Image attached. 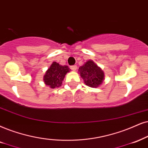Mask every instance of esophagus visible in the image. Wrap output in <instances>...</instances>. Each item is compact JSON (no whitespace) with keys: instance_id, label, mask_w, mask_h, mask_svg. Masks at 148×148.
I'll list each match as a JSON object with an SVG mask.
<instances>
[{"instance_id":"34e87169","label":"esophagus","mask_w":148,"mask_h":148,"mask_svg":"<svg viewBox=\"0 0 148 148\" xmlns=\"http://www.w3.org/2000/svg\"><path fill=\"white\" fill-rule=\"evenodd\" d=\"M71 70H72L73 71H76L77 70V66L76 65H72V66L70 67Z\"/></svg>"}]
</instances>
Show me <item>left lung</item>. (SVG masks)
Segmentation results:
<instances>
[{
  "instance_id": "obj_1",
  "label": "left lung",
  "mask_w": 148,
  "mask_h": 148,
  "mask_svg": "<svg viewBox=\"0 0 148 148\" xmlns=\"http://www.w3.org/2000/svg\"><path fill=\"white\" fill-rule=\"evenodd\" d=\"M78 72L85 85L90 87H98L104 80V71L92 60L87 61L80 66Z\"/></svg>"
}]
</instances>
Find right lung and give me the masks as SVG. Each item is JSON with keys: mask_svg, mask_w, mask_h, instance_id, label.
<instances>
[{"mask_svg": "<svg viewBox=\"0 0 148 148\" xmlns=\"http://www.w3.org/2000/svg\"><path fill=\"white\" fill-rule=\"evenodd\" d=\"M70 70L67 65H59V63L53 61L44 75L45 85L49 86L52 89L60 87L66 74Z\"/></svg>", "mask_w": 148, "mask_h": 148, "instance_id": "obj_1", "label": "right lung"}]
</instances>
